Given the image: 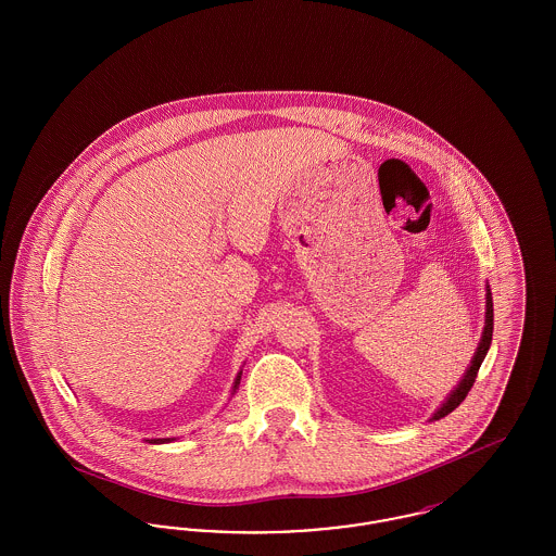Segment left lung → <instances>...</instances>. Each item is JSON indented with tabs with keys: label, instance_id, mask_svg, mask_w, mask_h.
I'll return each mask as SVG.
<instances>
[{
	"label": "left lung",
	"instance_id": "1",
	"mask_svg": "<svg viewBox=\"0 0 556 556\" xmlns=\"http://www.w3.org/2000/svg\"><path fill=\"white\" fill-rule=\"evenodd\" d=\"M492 331H494V306H492V291H490V286H485V325H483L481 340H479V344H477L476 354H473V358H471V365H469V369L465 370V375H463V379L458 381V386L450 392L448 397L440 404V408L431 415L429 421H440L442 417L450 415V413L467 397L469 390H471L473 383H476L477 370L481 367V363H483V358H485V354H488V350H490V344H492Z\"/></svg>",
	"mask_w": 556,
	"mask_h": 556
}]
</instances>
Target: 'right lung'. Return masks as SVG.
I'll return each mask as SVG.
<instances>
[{"instance_id":"right-lung-1","label":"right lung","mask_w":556,"mask_h":556,"mask_svg":"<svg viewBox=\"0 0 556 556\" xmlns=\"http://www.w3.org/2000/svg\"><path fill=\"white\" fill-rule=\"evenodd\" d=\"M239 381H241V370L236 375V381H233V388H231V396L238 392ZM150 444H168V442H175V438H154V440H146Z\"/></svg>"}]
</instances>
